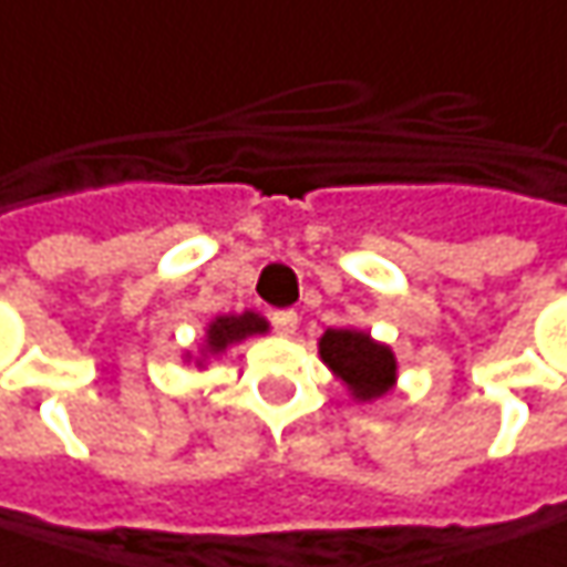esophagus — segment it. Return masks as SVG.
I'll return each instance as SVG.
<instances>
[{
    "label": "esophagus",
    "instance_id": "1",
    "mask_svg": "<svg viewBox=\"0 0 567 567\" xmlns=\"http://www.w3.org/2000/svg\"><path fill=\"white\" fill-rule=\"evenodd\" d=\"M272 326H276L279 336L291 339L295 329H298V313H295V310H276V313H272Z\"/></svg>",
    "mask_w": 567,
    "mask_h": 567
}]
</instances>
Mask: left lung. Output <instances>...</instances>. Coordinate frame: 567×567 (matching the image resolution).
I'll return each mask as SVG.
<instances>
[{
  "label": "left lung",
  "mask_w": 567,
  "mask_h": 567,
  "mask_svg": "<svg viewBox=\"0 0 567 567\" xmlns=\"http://www.w3.org/2000/svg\"><path fill=\"white\" fill-rule=\"evenodd\" d=\"M320 358L354 401H377L389 395L399 380V361L389 344L377 342L363 329H326L320 336Z\"/></svg>",
  "instance_id": "left-lung-1"
}]
</instances>
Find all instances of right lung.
Segmentation results:
<instances>
[{
	"instance_id": "add662e5",
	"label": "right lung",
	"mask_w": 567,
	"mask_h": 567,
	"mask_svg": "<svg viewBox=\"0 0 567 567\" xmlns=\"http://www.w3.org/2000/svg\"><path fill=\"white\" fill-rule=\"evenodd\" d=\"M264 332H269V322L260 313H254V310H245V313H223V317H216V320L206 326L204 344H200V354L194 358V363L204 370L209 358H219L231 344L245 342L250 336H264ZM185 361H190V354H185Z\"/></svg>"
}]
</instances>
